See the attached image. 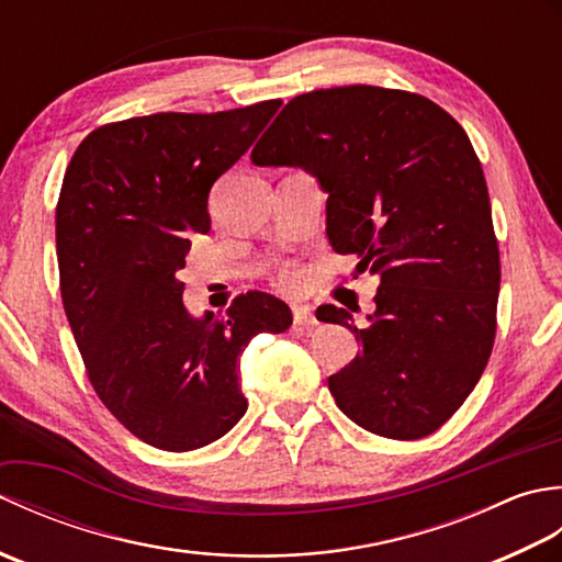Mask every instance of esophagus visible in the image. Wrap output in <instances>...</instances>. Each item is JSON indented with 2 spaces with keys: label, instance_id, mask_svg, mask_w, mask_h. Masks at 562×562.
<instances>
[{
  "label": "esophagus",
  "instance_id": "1",
  "mask_svg": "<svg viewBox=\"0 0 562 562\" xmlns=\"http://www.w3.org/2000/svg\"><path fill=\"white\" fill-rule=\"evenodd\" d=\"M292 316H294V324L296 326H314L316 324L314 308L308 306V304H294L292 306Z\"/></svg>",
  "mask_w": 562,
  "mask_h": 562
}]
</instances>
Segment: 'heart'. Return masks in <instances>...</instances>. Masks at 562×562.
<instances>
[{
	"label": "heart",
	"mask_w": 562,
	"mask_h": 562,
	"mask_svg": "<svg viewBox=\"0 0 562 562\" xmlns=\"http://www.w3.org/2000/svg\"><path fill=\"white\" fill-rule=\"evenodd\" d=\"M294 280H296L294 272H290V270L282 272V284H294Z\"/></svg>",
	"instance_id": "heart-1"
}]
</instances>
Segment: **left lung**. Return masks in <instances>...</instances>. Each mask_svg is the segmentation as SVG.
<instances>
[{"instance_id": "obj_1", "label": "left lung", "mask_w": 562, "mask_h": 562, "mask_svg": "<svg viewBox=\"0 0 562 562\" xmlns=\"http://www.w3.org/2000/svg\"><path fill=\"white\" fill-rule=\"evenodd\" d=\"M250 161L314 176L328 244L379 278L364 328L318 308L362 345L328 376L338 408L389 439L432 435L479 384L495 340L499 250L469 135L425 97L357 83L292 99Z\"/></svg>"}]
</instances>
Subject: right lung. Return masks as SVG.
I'll return each instance as SVG.
<instances>
[{"mask_svg":"<svg viewBox=\"0 0 562 562\" xmlns=\"http://www.w3.org/2000/svg\"><path fill=\"white\" fill-rule=\"evenodd\" d=\"M282 101L222 113H154L103 125L71 157L55 212L63 304L89 381L147 445L193 451L241 420L238 357L282 333L290 306L266 292L226 314L183 304L190 236L210 232L207 198Z\"/></svg>","mask_w":562,"mask_h":562,"instance_id":"add662e5","label":"right lung"}]
</instances>
